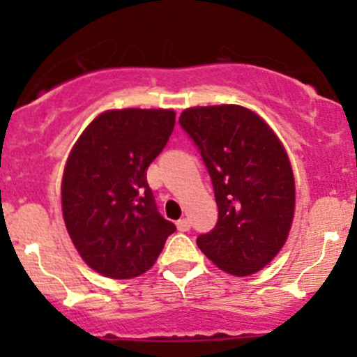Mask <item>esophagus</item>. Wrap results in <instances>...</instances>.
I'll return each mask as SVG.
<instances>
[{"label": "esophagus", "instance_id": "1", "mask_svg": "<svg viewBox=\"0 0 357 357\" xmlns=\"http://www.w3.org/2000/svg\"><path fill=\"white\" fill-rule=\"evenodd\" d=\"M176 226H178L179 231H188V229H190V219L188 218H181L178 222H176Z\"/></svg>", "mask_w": 357, "mask_h": 357}]
</instances>
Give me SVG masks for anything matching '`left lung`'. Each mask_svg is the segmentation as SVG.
<instances>
[{"instance_id":"8db88e82","label":"left lung","mask_w":357,"mask_h":357,"mask_svg":"<svg viewBox=\"0 0 357 357\" xmlns=\"http://www.w3.org/2000/svg\"><path fill=\"white\" fill-rule=\"evenodd\" d=\"M179 124L199 146L214 186L219 219L197 245L233 276L261 271L285 245L294 222L289 153L268 122L242 105L183 110Z\"/></svg>"}]
</instances>
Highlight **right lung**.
Masks as SVG:
<instances>
[{
  "label": "right lung",
  "instance_id": "right-lung-1",
  "mask_svg": "<svg viewBox=\"0 0 357 357\" xmlns=\"http://www.w3.org/2000/svg\"><path fill=\"white\" fill-rule=\"evenodd\" d=\"M174 122L171 109L105 110L68 153L62 176L67 233L82 261L107 278L149 271L176 231L157 212L146 183Z\"/></svg>",
  "mask_w": 357,
  "mask_h": 357
}]
</instances>
